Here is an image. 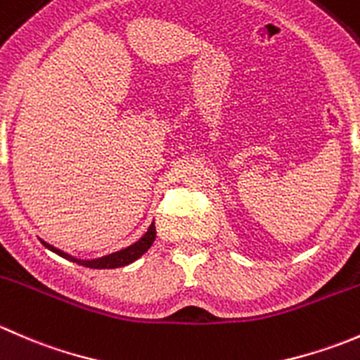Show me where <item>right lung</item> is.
<instances>
[{
    "label": "right lung",
    "mask_w": 360,
    "mask_h": 360,
    "mask_svg": "<svg viewBox=\"0 0 360 360\" xmlns=\"http://www.w3.org/2000/svg\"><path fill=\"white\" fill-rule=\"evenodd\" d=\"M155 237H157V228H155V223H151L146 233H144L139 240L134 242L132 245H129V248H125V249L116 250V252L108 254V256L96 257V259H79V257H75V256H71V254L64 252V250L53 248L52 244L41 240V238H39V240H41V244L45 245L46 249H50L52 252L59 254L60 257H66V259L72 261V263H78V264H82V266H86V268H97V270H103V268L127 266V264H130V263H134L136 259H139V257L143 256V254L146 252L151 245H153Z\"/></svg>",
    "instance_id": "add662e5"
}]
</instances>
